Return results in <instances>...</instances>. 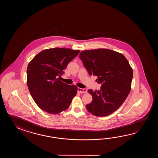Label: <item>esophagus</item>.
<instances>
[{
	"label": "esophagus",
	"instance_id": "1",
	"mask_svg": "<svg viewBox=\"0 0 158 158\" xmlns=\"http://www.w3.org/2000/svg\"><path fill=\"white\" fill-rule=\"evenodd\" d=\"M77 91L79 93H86L87 92V90L86 89H82V88L78 87Z\"/></svg>",
	"mask_w": 158,
	"mask_h": 158
}]
</instances>
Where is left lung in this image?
Wrapping results in <instances>:
<instances>
[{
	"label": "left lung",
	"mask_w": 158,
	"mask_h": 158,
	"mask_svg": "<svg viewBox=\"0 0 158 158\" xmlns=\"http://www.w3.org/2000/svg\"><path fill=\"white\" fill-rule=\"evenodd\" d=\"M90 76H97L100 90H88L93 101L86 106L87 111L97 116L114 113L124 102L131 89L133 70L123 54L99 48L83 51L79 55Z\"/></svg>",
	"instance_id": "obj_1"
}]
</instances>
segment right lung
Returning <instances> with one entry per match:
<instances>
[{
  "mask_svg": "<svg viewBox=\"0 0 158 158\" xmlns=\"http://www.w3.org/2000/svg\"><path fill=\"white\" fill-rule=\"evenodd\" d=\"M79 50L55 48L42 51L27 68V85L37 106L51 114H57L68 108L77 94V87L59 80L68 63Z\"/></svg>",
  "mask_w": 158,
  "mask_h": 158,
  "instance_id": "right-lung-1",
  "label": "right lung"
}]
</instances>
